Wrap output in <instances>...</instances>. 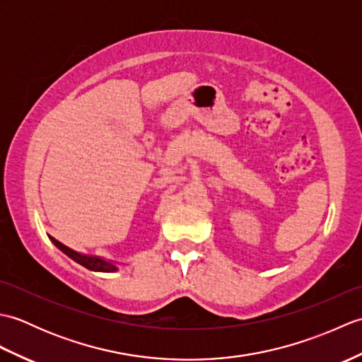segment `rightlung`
<instances>
[{
  "mask_svg": "<svg viewBox=\"0 0 362 362\" xmlns=\"http://www.w3.org/2000/svg\"><path fill=\"white\" fill-rule=\"evenodd\" d=\"M49 240L54 243V245H56L57 249L62 250L65 255H68L71 259H74L76 263H79L81 266L90 269V271H96V272H113V271H117V266L110 263V261H105V259L98 258V257L82 255V253L71 250L70 247H66L65 244L59 243L57 240H54V238H51V236H49Z\"/></svg>",
  "mask_w": 362,
  "mask_h": 362,
  "instance_id": "obj_1",
  "label": "right lung"
}]
</instances>
